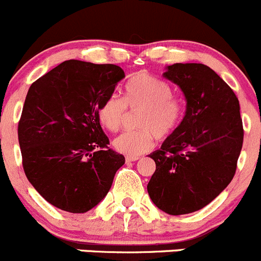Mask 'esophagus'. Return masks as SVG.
I'll use <instances>...</instances> for the list:
<instances>
[{
	"label": "esophagus",
	"mask_w": 261,
	"mask_h": 261,
	"mask_svg": "<svg viewBox=\"0 0 261 261\" xmlns=\"http://www.w3.org/2000/svg\"><path fill=\"white\" fill-rule=\"evenodd\" d=\"M126 162H135L138 161V159H140V156L139 155H126Z\"/></svg>",
	"instance_id": "obj_1"
}]
</instances>
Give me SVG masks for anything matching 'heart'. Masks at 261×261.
<instances>
[{
    "label": "heart",
    "instance_id": "obj_1",
    "mask_svg": "<svg viewBox=\"0 0 261 261\" xmlns=\"http://www.w3.org/2000/svg\"><path fill=\"white\" fill-rule=\"evenodd\" d=\"M127 110H140L136 118V126L140 128L122 133L113 140V146L127 155H140L150 150L154 138H169L184 116L182 100L172 94L171 85L146 72H140L126 83L123 98L116 94L106 98L98 115L103 126L116 133L122 127Z\"/></svg>",
    "mask_w": 261,
    "mask_h": 261
}]
</instances>
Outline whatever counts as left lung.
Returning a JSON list of instances; mask_svg holds the SVG:
<instances>
[{"mask_svg": "<svg viewBox=\"0 0 261 261\" xmlns=\"http://www.w3.org/2000/svg\"><path fill=\"white\" fill-rule=\"evenodd\" d=\"M186 97L177 130L151 153L155 172L148 184L153 203L171 216L200 211L228 186L244 143L233 90L203 63H173L164 72Z\"/></svg>", "mask_w": 261, "mask_h": 261, "instance_id": "1", "label": "left lung"}]
</instances>
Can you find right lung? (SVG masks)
<instances>
[{"label":"right lung","mask_w":261,"mask_h":261,"mask_svg":"<svg viewBox=\"0 0 261 261\" xmlns=\"http://www.w3.org/2000/svg\"><path fill=\"white\" fill-rule=\"evenodd\" d=\"M123 77L112 63L69 60L28 90L17 125L22 168L34 189L61 211L94 208L125 163L108 146L98 115Z\"/></svg>","instance_id":"1"}]
</instances>
